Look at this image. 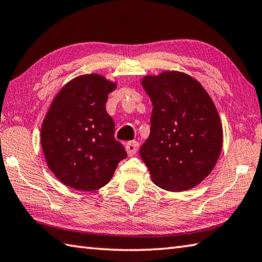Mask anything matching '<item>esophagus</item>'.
<instances>
[{"mask_svg":"<svg viewBox=\"0 0 262 262\" xmlns=\"http://www.w3.org/2000/svg\"><path fill=\"white\" fill-rule=\"evenodd\" d=\"M138 148H139V144L137 141H129L125 145V149L127 151V155L133 156L136 155V152L138 151Z\"/></svg>","mask_w":262,"mask_h":262,"instance_id":"1","label":"esophagus"}]
</instances>
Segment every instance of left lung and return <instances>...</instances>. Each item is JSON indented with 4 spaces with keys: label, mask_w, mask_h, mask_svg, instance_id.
I'll return each instance as SVG.
<instances>
[{
    "label": "left lung",
    "mask_w": 262,
    "mask_h": 262,
    "mask_svg": "<svg viewBox=\"0 0 262 262\" xmlns=\"http://www.w3.org/2000/svg\"><path fill=\"white\" fill-rule=\"evenodd\" d=\"M141 83L152 103L141 159L161 188L190 189L213 170L223 147L214 103L199 82L180 72L146 76Z\"/></svg>",
    "instance_id": "1"
}]
</instances>
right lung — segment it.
Here are the masks:
<instances>
[{
	"instance_id": "add662e5",
	"label": "right lung",
	"mask_w": 262,
	"mask_h": 262,
	"mask_svg": "<svg viewBox=\"0 0 262 262\" xmlns=\"http://www.w3.org/2000/svg\"><path fill=\"white\" fill-rule=\"evenodd\" d=\"M115 88L98 74L78 76L59 91L44 118L41 144L48 166L74 189L101 188L126 157L105 106Z\"/></svg>"
}]
</instances>
